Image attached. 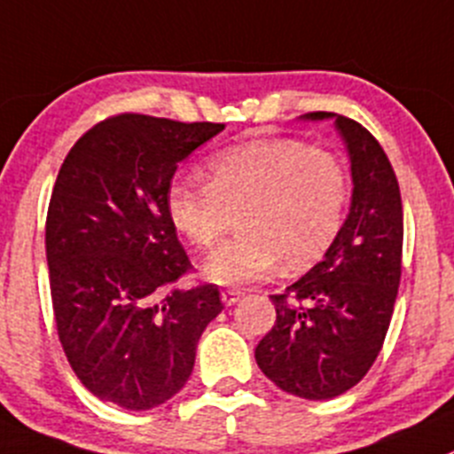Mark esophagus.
<instances>
[{
	"instance_id": "1",
	"label": "esophagus",
	"mask_w": 454,
	"mask_h": 454,
	"mask_svg": "<svg viewBox=\"0 0 454 454\" xmlns=\"http://www.w3.org/2000/svg\"><path fill=\"white\" fill-rule=\"evenodd\" d=\"M241 297H244V293H241V290H223L222 293V301L226 303V306H235Z\"/></svg>"
}]
</instances>
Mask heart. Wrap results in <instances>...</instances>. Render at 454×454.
I'll list each match as a JSON object with an SVG mask.
<instances>
[{
    "label": "heart",
    "mask_w": 454,
    "mask_h": 454,
    "mask_svg": "<svg viewBox=\"0 0 454 454\" xmlns=\"http://www.w3.org/2000/svg\"><path fill=\"white\" fill-rule=\"evenodd\" d=\"M350 197L344 161L299 139H257L208 160V182L177 175L166 191L173 226L206 248L222 235L228 210L237 232L201 263L219 286L262 279L284 259L288 270L310 266L337 239Z\"/></svg>",
    "instance_id": "1"
}]
</instances>
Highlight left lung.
Here are the masks:
<instances>
[{"label":"left lung","instance_id":"obj_1","mask_svg":"<svg viewBox=\"0 0 454 454\" xmlns=\"http://www.w3.org/2000/svg\"><path fill=\"white\" fill-rule=\"evenodd\" d=\"M299 120L334 121L348 153L353 197L324 259L284 294H270L277 321L254 359L281 390L321 402L357 386L384 346L402 277L403 210L393 166L362 124L334 113Z\"/></svg>","mask_w":454,"mask_h":454}]
</instances>
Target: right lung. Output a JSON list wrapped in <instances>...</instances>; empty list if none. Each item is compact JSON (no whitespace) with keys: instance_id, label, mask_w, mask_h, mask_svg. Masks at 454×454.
Listing matches in <instances>:
<instances>
[{"instance_id":"obj_1","label":"right lung","mask_w":454,"mask_h":454,"mask_svg":"<svg viewBox=\"0 0 454 454\" xmlns=\"http://www.w3.org/2000/svg\"><path fill=\"white\" fill-rule=\"evenodd\" d=\"M223 124L120 115L92 126L61 164L46 217L57 333L95 397L151 411L184 388L197 341L222 312L191 270L166 210L177 166Z\"/></svg>"}]
</instances>
